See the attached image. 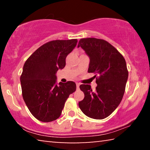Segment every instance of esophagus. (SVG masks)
Here are the masks:
<instances>
[{"instance_id": "esophagus-1", "label": "esophagus", "mask_w": 150, "mask_h": 150, "mask_svg": "<svg viewBox=\"0 0 150 150\" xmlns=\"http://www.w3.org/2000/svg\"><path fill=\"white\" fill-rule=\"evenodd\" d=\"M76 85H77V89H79V86H80V83H76Z\"/></svg>"}]
</instances>
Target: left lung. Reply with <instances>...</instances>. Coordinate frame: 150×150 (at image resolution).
I'll return each instance as SVG.
<instances>
[{"label":"left lung","instance_id":"8db88e82","mask_svg":"<svg viewBox=\"0 0 150 150\" xmlns=\"http://www.w3.org/2000/svg\"><path fill=\"white\" fill-rule=\"evenodd\" d=\"M81 47L90 59L88 73H96L95 91L89 85H81L85 94L79 106L88 117L101 120L110 116L122 99L128 77L126 61L120 52L104 40L81 39ZM96 75H95V78Z\"/></svg>","mask_w":150,"mask_h":150}]
</instances>
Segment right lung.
<instances>
[{"label": "right lung", "instance_id": "obj_1", "mask_svg": "<svg viewBox=\"0 0 150 150\" xmlns=\"http://www.w3.org/2000/svg\"><path fill=\"white\" fill-rule=\"evenodd\" d=\"M77 43V39L49 42L24 63L20 76L23 99L32 115L43 122L59 118L66 100L76 90L73 81L57 84L55 74L65 67L66 57Z\"/></svg>", "mask_w": 150, "mask_h": 150}]
</instances>
